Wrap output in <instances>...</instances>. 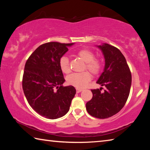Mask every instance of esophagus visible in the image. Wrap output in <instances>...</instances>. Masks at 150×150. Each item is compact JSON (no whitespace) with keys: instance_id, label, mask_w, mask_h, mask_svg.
Instances as JSON below:
<instances>
[{"instance_id":"1","label":"esophagus","mask_w":150,"mask_h":150,"mask_svg":"<svg viewBox=\"0 0 150 150\" xmlns=\"http://www.w3.org/2000/svg\"><path fill=\"white\" fill-rule=\"evenodd\" d=\"M77 93H81V91H83V89H80V88H77Z\"/></svg>"}]
</instances>
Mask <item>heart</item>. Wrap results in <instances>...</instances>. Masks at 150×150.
Segmentation results:
<instances>
[{
	"label": "heart",
	"instance_id": "1",
	"mask_svg": "<svg viewBox=\"0 0 150 150\" xmlns=\"http://www.w3.org/2000/svg\"><path fill=\"white\" fill-rule=\"evenodd\" d=\"M77 55L83 62H85L86 68L93 73L98 74L102 67L100 60L95 59L93 53L88 49H81L77 52ZM59 67L62 72L69 73L70 66L69 59L67 57L63 56L59 60ZM91 79V75L87 71L82 73H75L69 75L67 78V81L69 85L78 88H85Z\"/></svg>",
	"mask_w": 150,
	"mask_h": 150
}]
</instances>
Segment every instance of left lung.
<instances>
[{"instance_id":"obj_1","label":"left lung","mask_w":150,"mask_h":150,"mask_svg":"<svg viewBox=\"0 0 150 150\" xmlns=\"http://www.w3.org/2000/svg\"><path fill=\"white\" fill-rule=\"evenodd\" d=\"M105 58L103 71L96 83L102 87L91 90L93 98L86 104L89 115L98 118H107L118 113L128 99L132 84V75L125 57L118 48L104 43L96 45Z\"/></svg>"}]
</instances>
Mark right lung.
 <instances>
[{"instance_id":"add662e5","label":"right lung","mask_w":150,"mask_h":150,"mask_svg":"<svg viewBox=\"0 0 150 150\" xmlns=\"http://www.w3.org/2000/svg\"><path fill=\"white\" fill-rule=\"evenodd\" d=\"M73 44L45 43L32 53L25 64L22 79L25 96L32 108L45 118H59L69 110L76 89L71 85L63 87L65 80L59 60Z\"/></svg>"}]
</instances>
